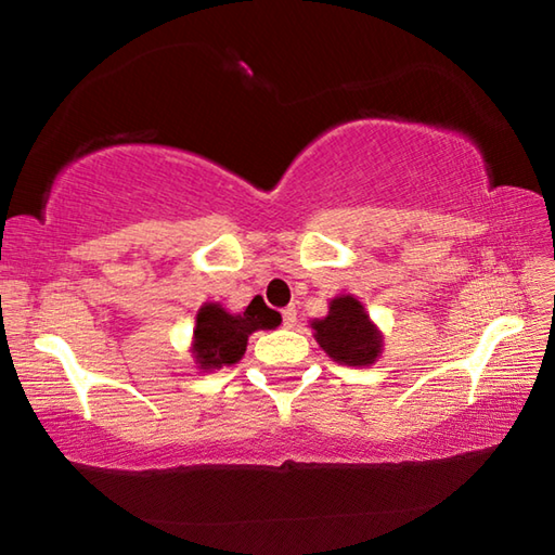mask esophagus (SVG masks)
<instances>
[{"label": "esophagus", "mask_w": 555, "mask_h": 555, "mask_svg": "<svg viewBox=\"0 0 555 555\" xmlns=\"http://www.w3.org/2000/svg\"><path fill=\"white\" fill-rule=\"evenodd\" d=\"M284 327H294L296 325V321H298V313H296V308L294 306H288V308H284Z\"/></svg>", "instance_id": "obj_1"}]
</instances>
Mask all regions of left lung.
Instances as JSON below:
<instances>
[{"mask_svg": "<svg viewBox=\"0 0 555 555\" xmlns=\"http://www.w3.org/2000/svg\"><path fill=\"white\" fill-rule=\"evenodd\" d=\"M315 343L337 364L347 367H372L379 360L384 335L360 298L340 294L327 304V315L311 321Z\"/></svg>", "mask_w": 555, "mask_h": 555, "instance_id": "1", "label": "left lung"}]
</instances>
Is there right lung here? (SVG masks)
<instances>
[{
    "label": "right lung",
    "instance_id": "obj_1",
    "mask_svg": "<svg viewBox=\"0 0 555 555\" xmlns=\"http://www.w3.org/2000/svg\"><path fill=\"white\" fill-rule=\"evenodd\" d=\"M281 315L267 308L261 298H255L244 313H230L220 304H203L195 313L191 352L203 372L232 367L242 360L247 340L257 331H274Z\"/></svg>",
    "mask_w": 555,
    "mask_h": 555
}]
</instances>
